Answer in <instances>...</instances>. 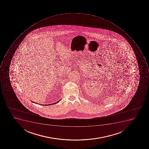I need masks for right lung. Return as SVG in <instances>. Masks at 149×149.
Returning <instances> with one entry per match:
<instances>
[{
  "label": "right lung",
  "instance_id": "obj_1",
  "mask_svg": "<svg viewBox=\"0 0 149 149\" xmlns=\"http://www.w3.org/2000/svg\"><path fill=\"white\" fill-rule=\"evenodd\" d=\"M60 100H59V101H58L57 102H55V103H53V104H51L50 105H51V104H56V103H58V102H60ZM34 103H35V102H34ZM50 105V104H47V105H45V106H47V105Z\"/></svg>",
  "mask_w": 149,
  "mask_h": 149
}]
</instances>
